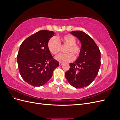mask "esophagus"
<instances>
[{
    "instance_id": "obj_1",
    "label": "esophagus",
    "mask_w": 120,
    "mask_h": 120,
    "mask_svg": "<svg viewBox=\"0 0 120 120\" xmlns=\"http://www.w3.org/2000/svg\"><path fill=\"white\" fill-rule=\"evenodd\" d=\"M63 64V63H61V62H59V64H60V66H62Z\"/></svg>"
}]
</instances>
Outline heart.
Returning a JSON list of instances; mask_svg holds the SVG:
<instances>
[{"label": "heart", "mask_w": 120, "mask_h": 120, "mask_svg": "<svg viewBox=\"0 0 120 120\" xmlns=\"http://www.w3.org/2000/svg\"><path fill=\"white\" fill-rule=\"evenodd\" d=\"M76 38L73 35L67 34L63 37L52 38L49 40L48 47L50 52L54 55H57L60 51L61 45H67L65 50L67 53H61L56 57V59L60 62H68L78 58L82 52V47L76 43Z\"/></svg>", "instance_id": "obj_1"}]
</instances>
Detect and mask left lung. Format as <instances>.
I'll return each mask as SVG.
<instances>
[{
    "label": "left lung",
    "instance_id": "obj_1",
    "mask_svg": "<svg viewBox=\"0 0 120 120\" xmlns=\"http://www.w3.org/2000/svg\"><path fill=\"white\" fill-rule=\"evenodd\" d=\"M71 34L82 43V52L77 60L70 64L65 77L70 84L77 89L88 86L96 78L101 66V52L94 40L85 32L76 30Z\"/></svg>",
    "mask_w": 120,
    "mask_h": 120
}]
</instances>
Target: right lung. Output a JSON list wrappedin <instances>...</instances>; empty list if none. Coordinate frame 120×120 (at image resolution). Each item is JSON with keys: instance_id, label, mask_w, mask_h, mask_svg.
Segmentation results:
<instances>
[{"instance_id": "obj_1", "label": "right lung", "mask_w": 120, "mask_h": 120, "mask_svg": "<svg viewBox=\"0 0 120 120\" xmlns=\"http://www.w3.org/2000/svg\"><path fill=\"white\" fill-rule=\"evenodd\" d=\"M54 32L41 30L28 37L21 43L17 56L19 73L24 81L34 86L43 85L59 66L48 47Z\"/></svg>"}]
</instances>
